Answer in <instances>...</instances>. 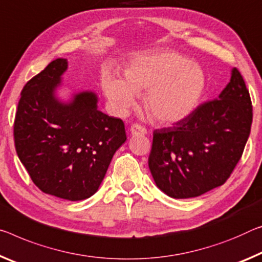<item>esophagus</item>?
<instances>
[{"mask_svg": "<svg viewBox=\"0 0 262 262\" xmlns=\"http://www.w3.org/2000/svg\"><path fill=\"white\" fill-rule=\"evenodd\" d=\"M129 130H130L132 135H146L147 134L146 127L141 126V124H139V123L132 124Z\"/></svg>", "mask_w": 262, "mask_h": 262, "instance_id": "1", "label": "esophagus"}]
</instances>
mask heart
I'll use <instances>...</instances> for the list:
<instances>
[{
  "instance_id": "b5f03b06",
  "label": "heart",
  "mask_w": 262,
  "mask_h": 262,
  "mask_svg": "<svg viewBox=\"0 0 262 262\" xmlns=\"http://www.w3.org/2000/svg\"><path fill=\"white\" fill-rule=\"evenodd\" d=\"M101 86L113 108L124 113L144 95L146 110L156 121L176 123L196 110L205 90V74L188 58L173 51L141 56L124 70V80L111 71L101 76Z\"/></svg>"
}]
</instances>
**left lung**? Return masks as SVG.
<instances>
[{"label":"left lung","instance_id":"1","mask_svg":"<svg viewBox=\"0 0 262 262\" xmlns=\"http://www.w3.org/2000/svg\"><path fill=\"white\" fill-rule=\"evenodd\" d=\"M252 101L234 68L218 99L196 107L175 126L155 129L148 164L172 198H192L223 185L242 159L251 133Z\"/></svg>","mask_w":262,"mask_h":262}]
</instances>
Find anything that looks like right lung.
<instances>
[{
	"mask_svg": "<svg viewBox=\"0 0 262 262\" xmlns=\"http://www.w3.org/2000/svg\"><path fill=\"white\" fill-rule=\"evenodd\" d=\"M66 59L50 63L20 92L14 121L18 159L44 193L81 201L97 192L115 151L127 140L121 119L97 108L92 92L71 103L53 95Z\"/></svg>",
	"mask_w": 262,
	"mask_h": 262,
	"instance_id": "1",
	"label": "right lung"
}]
</instances>
